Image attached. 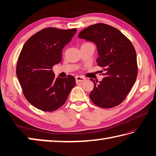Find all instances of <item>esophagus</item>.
I'll return each instance as SVG.
<instances>
[{
    "label": "esophagus",
    "mask_w": 156,
    "mask_h": 156,
    "mask_svg": "<svg viewBox=\"0 0 156 156\" xmlns=\"http://www.w3.org/2000/svg\"><path fill=\"white\" fill-rule=\"evenodd\" d=\"M86 80L85 78L82 77V76H76V83H82Z\"/></svg>",
    "instance_id": "obj_1"
}]
</instances>
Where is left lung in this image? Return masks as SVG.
Listing matches in <instances>:
<instances>
[{
	"label": "left lung",
	"mask_w": 156,
	"mask_h": 156,
	"mask_svg": "<svg viewBox=\"0 0 156 156\" xmlns=\"http://www.w3.org/2000/svg\"><path fill=\"white\" fill-rule=\"evenodd\" d=\"M80 38L95 43L99 57L96 62L105 72L101 81L94 84L89 95L94 103L102 108L120 105L135 83L138 74L136 50L131 41L117 29L98 23L82 30Z\"/></svg>",
	"instance_id": "left-lung-1"
}]
</instances>
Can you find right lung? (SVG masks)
Wrapping results in <instances>:
<instances>
[{
  "label": "right lung",
  "instance_id": "1",
  "mask_svg": "<svg viewBox=\"0 0 156 156\" xmlns=\"http://www.w3.org/2000/svg\"><path fill=\"white\" fill-rule=\"evenodd\" d=\"M77 30L43 29L26 41L20 53L16 76L31 105L44 112L62 106L76 84L75 78L55 77L52 70L62 60V51Z\"/></svg>",
  "mask_w": 156,
  "mask_h": 156
}]
</instances>
